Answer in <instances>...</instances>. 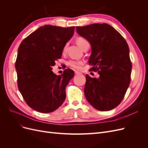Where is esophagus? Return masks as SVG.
<instances>
[{
	"label": "esophagus",
	"mask_w": 148,
	"mask_h": 148,
	"mask_svg": "<svg viewBox=\"0 0 148 148\" xmlns=\"http://www.w3.org/2000/svg\"><path fill=\"white\" fill-rule=\"evenodd\" d=\"M75 75H80L81 74V73L79 72V71H75Z\"/></svg>",
	"instance_id": "obj_1"
}]
</instances>
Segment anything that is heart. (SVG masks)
I'll return each mask as SVG.
<instances>
[{
    "label": "heart",
    "mask_w": 148,
    "mask_h": 148,
    "mask_svg": "<svg viewBox=\"0 0 148 148\" xmlns=\"http://www.w3.org/2000/svg\"><path fill=\"white\" fill-rule=\"evenodd\" d=\"M77 42L78 44V46L81 47L82 49L83 48V47L86 45V44L89 43L88 42L87 40L86 39H84V38L82 37H79L77 39ZM66 47H67V44L63 48V52H65L66 50ZM68 64L69 66L71 67H72L73 69H77V70H79L82 69V65H83V62L82 60H70L69 61Z\"/></svg>",
    "instance_id": "1"
}]
</instances>
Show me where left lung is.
<instances>
[{
    "label": "left lung",
    "mask_w": 148,
    "mask_h": 148,
    "mask_svg": "<svg viewBox=\"0 0 148 148\" xmlns=\"http://www.w3.org/2000/svg\"><path fill=\"white\" fill-rule=\"evenodd\" d=\"M76 29L90 43V70L99 75L98 78L86 75L85 97L98 110L113 109L123 99L130 83L132 64L128 44L117 30L106 23L77 26Z\"/></svg>",
    "instance_id": "left-lung-1"
}]
</instances>
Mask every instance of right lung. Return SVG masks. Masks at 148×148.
I'll list each match as a JSON object with an SVG mask.
<instances>
[{"instance_id": "1", "label": "right lung", "mask_w": 148, "mask_h": 148, "mask_svg": "<svg viewBox=\"0 0 148 148\" xmlns=\"http://www.w3.org/2000/svg\"><path fill=\"white\" fill-rule=\"evenodd\" d=\"M74 30L75 26L44 25L26 37L19 46L15 62L18 86L26 104L39 112H52L65 99V88L74 71L68 69L57 75L52 66L62 57L63 48Z\"/></svg>"}]
</instances>
